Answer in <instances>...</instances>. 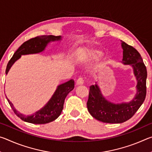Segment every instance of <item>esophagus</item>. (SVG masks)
<instances>
[{"label": "esophagus", "instance_id": "1", "mask_svg": "<svg viewBox=\"0 0 152 152\" xmlns=\"http://www.w3.org/2000/svg\"><path fill=\"white\" fill-rule=\"evenodd\" d=\"M84 84V80L82 78H79L76 81V85L77 86H80V85H83Z\"/></svg>", "mask_w": 152, "mask_h": 152}]
</instances>
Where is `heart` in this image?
Returning <instances> with one entry per match:
<instances>
[{
	"instance_id": "heart-1",
	"label": "heart",
	"mask_w": 152,
	"mask_h": 152,
	"mask_svg": "<svg viewBox=\"0 0 152 152\" xmlns=\"http://www.w3.org/2000/svg\"><path fill=\"white\" fill-rule=\"evenodd\" d=\"M83 51L84 53L83 60L86 62H94L101 58V51L96 49L88 48L84 49Z\"/></svg>"
}]
</instances>
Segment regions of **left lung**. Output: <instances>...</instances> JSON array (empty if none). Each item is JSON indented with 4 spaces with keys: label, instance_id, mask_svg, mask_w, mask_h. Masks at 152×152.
<instances>
[{
    "label": "left lung",
    "instance_id": "8db88e82",
    "mask_svg": "<svg viewBox=\"0 0 152 152\" xmlns=\"http://www.w3.org/2000/svg\"><path fill=\"white\" fill-rule=\"evenodd\" d=\"M121 48L122 64L132 67L137 80L136 94L129 102L114 103L105 99L98 82L90 87L87 102L88 110L94 118L103 123H121L126 121L133 116L145 99L147 69L141 56L134 48L122 41Z\"/></svg>",
    "mask_w": 152,
    "mask_h": 152
}]
</instances>
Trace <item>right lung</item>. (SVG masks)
I'll return each mask as SVG.
<instances>
[{
  "label": "right lung",
  "mask_w": 152,
  "mask_h": 152,
  "mask_svg": "<svg viewBox=\"0 0 152 152\" xmlns=\"http://www.w3.org/2000/svg\"><path fill=\"white\" fill-rule=\"evenodd\" d=\"M61 39V36L43 35L32 38L25 42L15 51L14 55L9 60L5 72L6 74H8L12 66L21 57V56L39 53L45 50V48L50 43L60 42ZM74 88V82L73 80H70L65 83L58 85L54 93L47 103L42 109L31 115H25L18 111L8 98L6 97L14 113L20 119L33 124H45L56 120L60 116L63 110L66 97Z\"/></svg>",
  "instance_id": "obj_1"
}]
</instances>
